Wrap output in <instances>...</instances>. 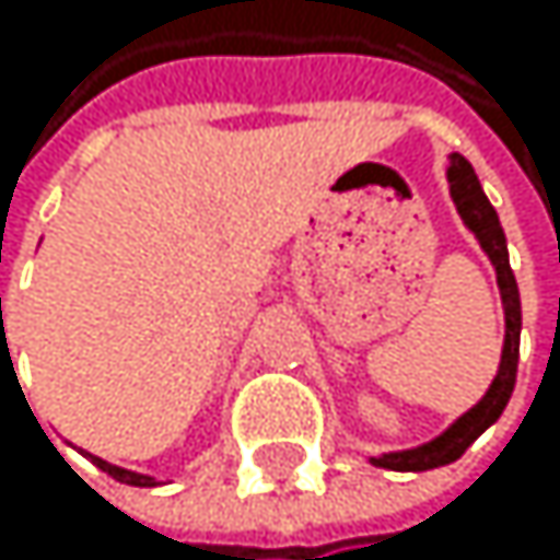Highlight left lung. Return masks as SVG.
Here are the masks:
<instances>
[{
  "instance_id": "obj_1",
  "label": "left lung",
  "mask_w": 560,
  "mask_h": 560,
  "mask_svg": "<svg viewBox=\"0 0 560 560\" xmlns=\"http://www.w3.org/2000/svg\"><path fill=\"white\" fill-rule=\"evenodd\" d=\"M450 195H454V205L464 218V224L477 234L480 248L487 252V258L498 268V285H501V299H504V352H501V370L493 376L487 396L467 410L454 427L443 430L436 440L413 446V450H399V454H383L373 457L376 467L386 470H433L443 464H454L464 457V450L490 427L498 423V417L504 413V406L514 393L517 383V352H521V295H517V282H514V271L508 261V238H504V228L498 221V211L490 208L487 195L480 190V180L474 174V167L467 164V158L454 154L450 158Z\"/></svg>"
}]
</instances>
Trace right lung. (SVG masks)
Masks as SVG:
<instances>
[{"instance_id":"right-lung-1","label":"right lung","mask_w":560,"mask_h":560,"mask_svg":"<svg viewBox=\"0 0 560 560\" xmlns=\"http://www.w3.org/2000/svg\"><path fill=\"white\" fill-rule=\"evenodd\" d=\"M93 464H96L103 474H110L114 480H120V483H133V487H154V477H143V474H133V470L114 467V464H106V460H100V457H93Z\"/></svg>"}]
</instances>
